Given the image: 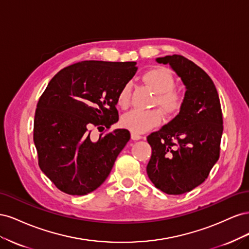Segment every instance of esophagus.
Wrapping results in <instances>:
<instances>
[{
    "label": "esophagus",
    "mask_w": 249,
    "mask_h": 249,
    "mask_svg": "<svg viewBox=\"0 0 249 249\" xmlns=\"http://www.w3.org/2000/svg\"><path fill=\"white\" fill-rule=\"evenodd\" d=\"M131 138L132 140H140L142 136H140L139 134H136V133H131Z\"/></svg>",
    "instance_id": "1"
}]
</instances>
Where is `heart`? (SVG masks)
<instances>
[{"mask_svg": "<svg viewBox=\"0 0 249 249\" xmlns=\"http://www.w3.org/2000/svg\"><path fill=\"white\" fill-rule=\"evenodd\" d=\"M142 81L157 94L154 105L158 106L166 117L176 115L182 109L184 97L178 90L173 89L176 85L171 71L163 66H156L147 70L142 74ZM132 86L130 83L119 89L117 94V105L126 109L131 103ZM162 122V114L159 110H133L126 113L120 120V124L132 133L142 134L158 126Z\"/></svg>", "mask_w": 249, "mask_h": 249, "instance_id": "heart-1", "label": "heart"}]
</instances>
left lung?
<instances>
[{"label": "left lung", "instance_id": "obj_1", "mask_svg": "<svg viewBox=\"0 0 249 249\" xmlns=\"http://www.w3.org/2000/svg\"><path fill=\"white\" fill-rule=\"evenodd\" d=\"M169 64L186 92L178 114L147 136L152 157L146 172L164 193L179 195L205 182L219 159L223 120L219 96L208 73L180 55L157 58Z\"/></svg>", "mask_w": 249, "mask_h": 249}]
</instances>
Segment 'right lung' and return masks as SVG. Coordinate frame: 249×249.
<instances>
[{
	"mask_svg": "<svg viewBox=\"0 0 249 249\" xmlns=\"http://www.w3.org/2000/svg\"><path fill=\"white\" fill-rule=\"evenodd\" d=\"M136 71V62L90 60L50 81L37 104L33 139L40 169L59 190L85 195L108 178L130 132L117 129L95 142L90 133L118 122V91Z\"/></svg>",
	"mask_w": 249,
	"mask_h": 249,
	"instance_id": "1",
	"label": "right lung"
}]
</instances>
